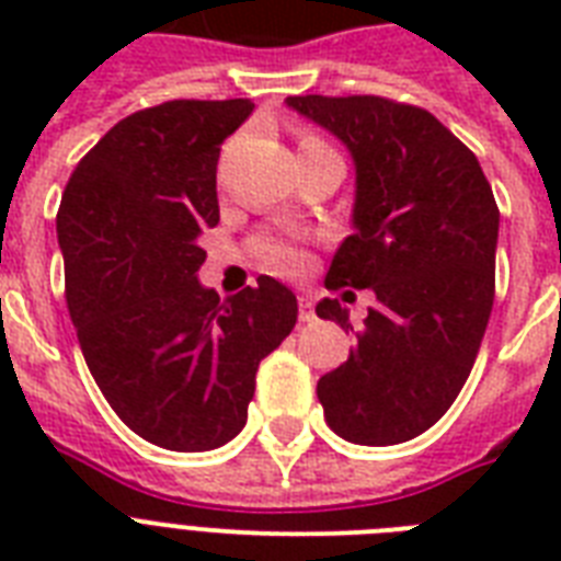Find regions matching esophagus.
Instances as JSON below:
<instances>
[{
    "label": "esophagus",
    "mask_w": 561,
    "mask_h": 561,
    "mask_svg": "<svg viewBox=\"0 0 561 561\" xmlns=\"http://www.w3.org/2000/svg\"><path fill=\"white\" fill-rule=\"evenodd\" d=\"M314 320V306H311V299L299 297V323H311Z\"/></svg>",
    "instance_id": "obj_1"
}]
</instances>
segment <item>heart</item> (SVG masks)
<instances>
[{
  "label": "heart",
  "mask_w": 561,
  "mask_h": 561,
  "mask_svg": "<svg viewBox=\"0 0 561 561\" xmlns=\"http://www.w3.org/2000/svg\"><path fill=\"white\" fill-rule=\"evenodd\" d=\"M306 148H325V142L317 134L299 136V151ZM259 259L267 271L279 273V276H297L308 267V253L294 241H282V238H267L259 244Z\"/></svg>",
  "instance_id": "obj_1"
}]
</instances>
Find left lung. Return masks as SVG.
<instances>
[{"instance_id": "obj_1", "label": "left lung", "mask_w": 561, "mask_h": 561, "mask_svg": "<svg viewBox=\"0 0 561 561\" xmlns=\"http://www.w3.org/2000/svg\"><path fill=\"white\" fill-rule=\"evenodd\" d=\"M288 107L355 160V232L325 288L375 294L360 329L341 299L317 302V317L358 341L317 381V399L350 443H408L443 419L478 358L495 299V194L478 157L427 110L381 95H290Z\"/></svg>"}]
</instances>
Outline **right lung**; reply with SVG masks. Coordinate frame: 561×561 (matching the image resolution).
I'll list each match as a JSON object with an SVG mask.
<instances>
[{
	"mask_svg": "<svg viewBox=\"0 0 561 561\" xmlns=\"http://www.w3.org/2000/svg\"><path fill=\"white\" fill-rule=\"evenodd\" d=\"M250 113V99L139 110L75 165L57 209L83 360L116 416L169 451L229 443L255 369L297 323V297L271 276L229 299L197 282L220 145Z\"/></svg>",
	"mask_w": 561,
	"mask_h": 561,
	"instance_id": "add662e5",
	"label": "right lung"
}]
</instances>
